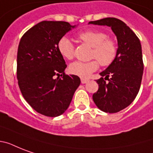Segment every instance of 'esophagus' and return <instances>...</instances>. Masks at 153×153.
Returning <instances> with one entry per match:
<instances>
[{
  "instance_id": "1",
  "label": "esophagus",
  "mask_w": 153,
  "mask_h": 153,
  "mask_svg": "<svg viewBox=\"0 0 153 153\" xmlns=\"http://www.w3.org/2000/svg\"><path fill=\"white\" fill-rule=\"evenodd\" d=\"M87 82H89V79H81V82L82 84L86 83Z\"/></svg>"
}]
</instances>
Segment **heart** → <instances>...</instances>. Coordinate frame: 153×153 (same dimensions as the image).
<instances>
[{"label": "heart", "instance_id": "1", "mask_svg": "<svg viewBox=\"0 0 153 153\" xmlns=\"http://www.w3.org/2000/svg\"><path fill=\"white\" fill-rule=\"evenodd\" d=\"M79 41L91 47L90 58L94 59L88 62L75 61L70 65L69 71L71 74L88 78L93 72L96 71L99 64L108 67L115 61L118 48L114 39L109 38L105 32L99 30H86L77 35ZM58 51L62 57L68 60L74 57V45L67 37L60 38L57 44Z\"/></svg>", "mask_w": 153, "mask_h": 153}]
</instances>
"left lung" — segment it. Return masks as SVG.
Returning <instances> with one entry per match:
<instances>
[{
  "mask_svg": "<svg viewBox=\"0 0 153 153\" xmlns=\"http://www.w3.org/2000/svg\"><path fill=\"white\" fill-rule=\"evenodd\" d=\"M89 24L109 26L117 39L116 59L100 73L102 78L96 80L98 90L93 94L98 109L109 114L117 113L133 102L140 90L144 71L140 39L123 21L117 18H104Z\"/></svg>",
  "mask_w": 153,
  "mask_h": 153,
  "instance_id": "left-lung-1",
  "label": "left lung"
}]
</instances>
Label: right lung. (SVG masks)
<instances>
[{"mask_svg": "<svg viewBox=\"0 0 153 153\" xmlns=\"http://www.w3.org/2000/svg\"><path fill=\"white\" fill-rule=\"evenodd\" d=\"M71 27L65 21H42L27 30L19 44L18 85L26 102L44 116L63 114L81 82L79 76L65 74L67 64L57 48Z\"/></svg>", "mask_w": 153, "mask_h": 153, "instance_id": "obj_1", "label": "right lung"}]
</instances>
